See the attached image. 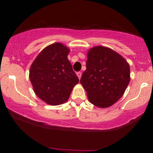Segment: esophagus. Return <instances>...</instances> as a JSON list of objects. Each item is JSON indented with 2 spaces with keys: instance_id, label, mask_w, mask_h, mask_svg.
I'll use <instances>...</instances> for the list:
<instances>
[{
  "instance_id": "34e87169",
  "label": "esophagus",
  "mask_w": 153,
  "mask_h": 153,
  "mask_svg": "<svg viewBox=\"0 0 153 153\" xmlns=\"http://www.w3.org/2000/svg\"><path fill=\"white\" fill-rule=\"evenodd\" d=\"M76 75H77V76L78 77V78L79 79H80V78H81V75H82V73H80V72H78V73H76Z\"/></svg>"
}]
</instances>
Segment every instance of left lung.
<instances>
[{
    "label": "left lung",
    "instance_id": "left-lung-1",
    "mask_svg": "<svg viewBox=\"0 0 153 153\" xmlns=\"http://www.w3.org/2000/svg\"><path fill=\"white\" fill-rule=\"evenodd\" d=\"M86 70L80 83L94 106L107 108L124 94L130 80V68L125 59L111 49L94 47L87 54Z\"/></svg>",
    "mask_w": 153,
    "mask_h": 153
}]
</instances>
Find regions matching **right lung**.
Instances as JSON below:
<instances>
[{"mask_svg": "<svg viewBox=\"0 0 153 153\" xmlns=\"http://www.w3.org/2000/svg\"><path fill=\"white\" fill-rule=\"evenodd\" d=\"M70 52L62 43L45 47L31 64L29 79L36 96L47 104L65 103L79 79L73 70L68 55Z\"/></svg>", "mask_w": 153, "mask_h": 153, "instance_id": "1", "label": "right lung"}]
</instances>
